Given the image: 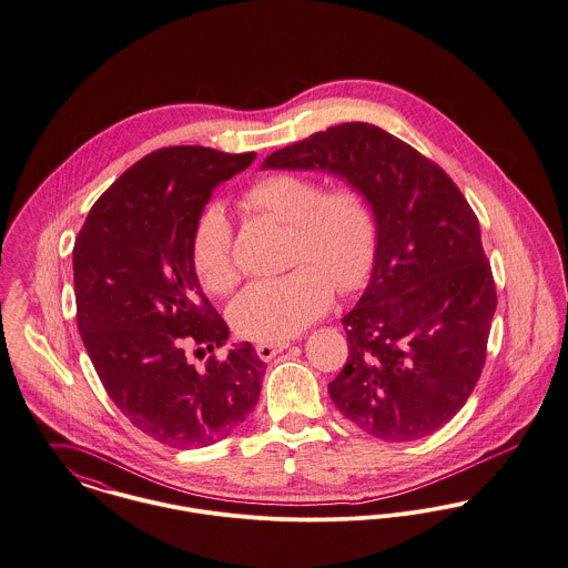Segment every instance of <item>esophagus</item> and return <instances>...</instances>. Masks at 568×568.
<instances>
[{
	"mask_svg": "<svg viewBox=\"0 0 568 568\" xmlns=\"http://www.w3.org/2000/svg\"><path fill=\"white\" fill-rule=\"evenodd\" d=\"M290 347V341H278V343H260L257 345V356L262 361H272L276 354H281L283 349Z\"/></svg>",
	"mask_w": 568,
	"mask_h": 568,
	"instance_id": "esophagus-1",
	"label": "esophagus"
}]
</instances>
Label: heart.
Here are the masks:
<instances>
[{
	"instance_id": "heart-1",
	"label": "heart",
	"mask_w": 568,
	"mask_h": 568,
	"mask_svg": "<svg viewBox=\"0 0 568 568\" xmlns=\"http://www.w3.org/2000/svg\"><path fill=\"white\" fill-rule=\"evenodd\" d=\"M244 203L292 227V272L246 285L232 302L235 331L251 341L278 343L301 334L333 304L334 283L352 292L367 281L377 230L367 200L354 189L322 193L308 175L276 171L246 189ZM191 264L212 294L237 281L232 223L223 205H207L191 234Z\"/></svg>"
}]
</instances>
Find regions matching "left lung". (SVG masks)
Returning <instances> with one entry per match:
<instances>
[{
    "label": "left lung",
    "mask_w": 568,
    "mask_h": 568,
    "mask_svg": "<svg viewBox=\"0 0 568 568\" xmlns=\"http://www.w3.org/2000/svg\"><path fill=\"white\" fill-rule=\"evenodd\" d=\"M262 169L334 175L367 200L375 219L367 290L341 320L349 356L328 384L334 405L386 442L442 429L480 377L498 302L462 191L412 145L367 122L311 134L272 152Z\"/></svg>",
    "instance_id": "obj_1"
}]
</instances>
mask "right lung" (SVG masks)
<instances>
[{
    "instance_id": "1",
    "label": "right lung",
    "mask_w": 568,
    "mask_h": 568,
    "mask_svg": "<svg viewBox=\"0 0 568 568\" xmlns=\"http://www.w3.org/2000/svg\"><path fill=\"white\" fill-rule=\"evenodd\" d=\"M255 161L201 145L163 148L122 173L74 242L77 326L102 386L143 434L210 446L255 409L266 363L248 341L197 368L230 328L191 264V234L214 189Z\"/></svg>"
}]
</instances>
